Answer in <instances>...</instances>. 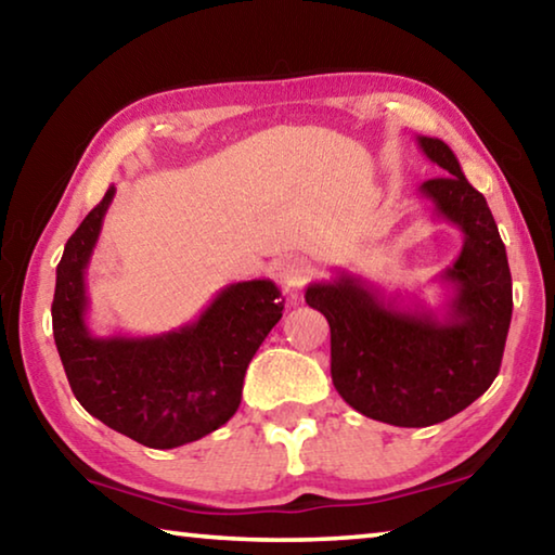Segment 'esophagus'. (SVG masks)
<instances>
[{
	"label": "esophagus",
	"mask_w": 555,
	"mask_h": 555,
	"mask_svg": "<svg viewBox=\"0 0 555 555\" xmlns=\"http://www.w3.org/2000/svg\"><path fill=\"white\" fill-rule=\"evenodd\" d=\"M311 263L304 257H286L276 263V276L281 279V284L288 288H301L309 279Z\"/></svg>",
	"instance_id": "esophagus-1"
}]
</instances>
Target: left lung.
I'll list each match as a JSON object with an SVG mask.
<instances>
[{
  "label": "left lung",
  "instance_id": "left-lung-1",
  "mask_svg": "<svg viewBox=\"0 0 555 555\" xmlns=\"http://www.w3.org/2000/svg\"><path fill=\"white\" fill-rule=\"evenodd\" d=\"M442 178L422 182L435 217L460 227V257L442 279V315L385 298L348 271L306 288V304L331 325V377L360 415L395 427H429L489 390L512 323V271L499 227L460 160L439 138L417 135Z\"/></svg>",
  "mask_w": 555,
  "mask_h": 555
}]
</instances>
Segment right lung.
I'll list each match as a JSON object with an SVG mask.
<instances>
[{
  "label": "right lung",
  "mask_w": 555,
  "mask_h": 555,
  "mask_svg": "<svg viewBox=\"0 0 555 555\" xmlns=\"http://www.w3.org/2000/svg\"><path fill=\"white\" fill-rule=\"evenodd\" d=\"M113 195L116 188H108L68 236L56 267V350L86 412L140 444L172 450L230 422L242 402L246 367L284 304L274 281H240L182 328L145 338L93 336L86 323V269Z\"/></svg>",
  "instance_id": "obj_1"
}]
</instances>
